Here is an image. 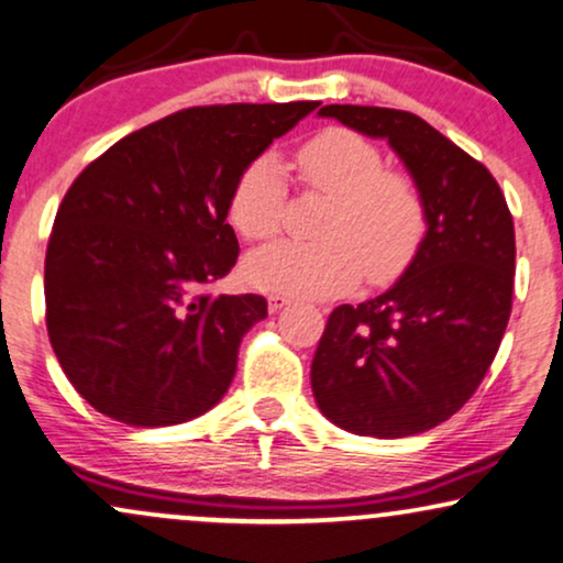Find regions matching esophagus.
I'll return each mask as SVG.
<instances>
[{"label": "esophagus", "instance_id": "esophagus-1", "mask_svg": "<svg viewBox=\"0 0 563 563\" xmlns=\"http://www.w3.org/2000/svg\"><path fill=\"white\" fill-rule=\"evenodd\" d=\"M288 303H290V298L288 296H280V294H275V296L267 298V306H269V311H273V314H275V311H280L283 306H288Z\"/></svg>", "mask_w": 563, "mask_h": 563}]
</instances>
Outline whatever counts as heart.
<instances>
[{"label":"heart","instance_id":"heart-1","mask_svg":"<svg viewBox=\"0 0 563 563\" xmlns=\"http://www.w3.org/2000/svg\"><path fill=\"white\" fill-rule=\"evenodd\" d=\"M309 189L332 197L319 236L283 241L249 254L244 277L267 294L330 298L351 290L361 275L372 286L395 283L421 252L429 208L416 179L387 168L364 134L330 126L306 140L296 155ZM288 187L277 158L260 155L233 184L229 218L246 241H269L283 229Z\"/></svg>","mask_w":563,"mask_h":563}]
</instances>
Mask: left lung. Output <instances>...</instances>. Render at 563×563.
I'll use <instances>...</instances> for the list:
<instances>
[{"instance_id":"8db88e82","label":"left lung","mask_w":563,"mask_h":563,"mask_svg":"<svg viewBox=\"0 0 563 563\" xmlns=\"http://www.w3.org/2000/svg\"><path fill=\"white\" fill-rule=\"evenodd\" d=\"M319 117L387 140L429 208L412 265L382 296L327 319L311 389L358 437L400 439L444 423L494 364L511 314L515 223L490 170L410 111L322 106Z\"/></svg>"}]
</instances>
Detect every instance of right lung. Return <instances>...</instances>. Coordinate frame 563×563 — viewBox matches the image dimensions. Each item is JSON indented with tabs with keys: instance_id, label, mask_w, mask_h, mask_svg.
I'll use <instances>...</instances> for the list:
<instances>
[{
	"instance_id": "right-lung-1",
	"label": "right lung",
	"mask_w": 563,
	"mask_h": 563,
	"mask_svg": "<svg viewBox=\"0 0 563 563\" xmlns=\"http://www.w3.org/2000/svg\"><path fill=\"white\" fill-rule=\"evenodd\" d=\"M317 101L195 106L126 134L64 195L46 249L48 340L103 416L174 426L229 393L257 294L212 296L239 260L233 184Z\"/></svg>"
}]
</instances>
